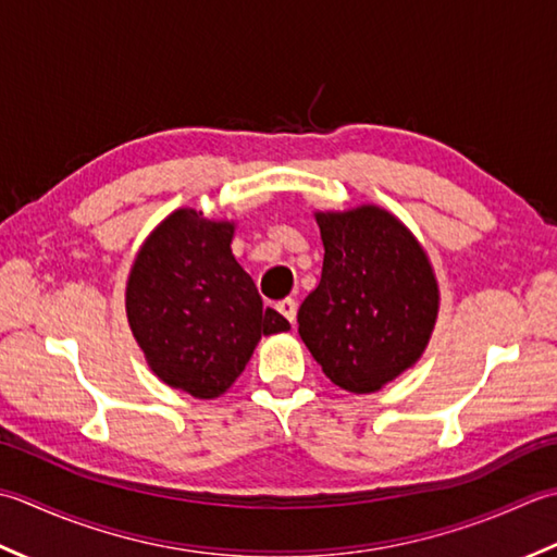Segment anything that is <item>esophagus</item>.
<instances>
[{"mask_svg":"<svg viewBox=\"0 0 557 557\" xmlns=\"http://www.w3.org/2000/svg\"><path fill=\"white\" fill-rule=\"evenodd\" d=\"M276 310L286 317V320L290 322V324H295V314H298V302H295L293 298H283V300H278L276 302Z\"/></svg>","mask_w":557,"mask_h":557,"instance_id":"obj_1","label":"esophagus"}]
</instances>
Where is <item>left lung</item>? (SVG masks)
<instances>
[{
  "label": "left lung",
  "mask_w": 557,
  "mask_h": 557,
  "mask_svg": "<svg viewBox=\"0 0 557 557\" xmlns=\"http://www.w3.org/2000/svg\"><path fill=\"white\" fill-rule=\"evenodd\" d=\"M322 278L298 310V332L342 389L370 394L421 358L437 317L423 247L377 207L317 213Z\"/></svg>",
  "instance_id": "obj_1"
}]
</instances>
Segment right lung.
I'll list each match as a JSON object with an SVG mask.
<instances>
[{"mask_svg":"<svg viewBox=\"0 0 557 557\" xmlns=\"http://www.w3.org/2000/svg\"><path fill=\"white\" fill-rule=\"evenodd\" d=\"M231 243L233 223L180 209L144 243L127 283L129 326L151 370L197 399L223 394L259 338L290 329L264 308Z\"/></svg>","mask_w":557,"mask_h":557,"instance_id":"1","label":"right lung"}]
</instances>
